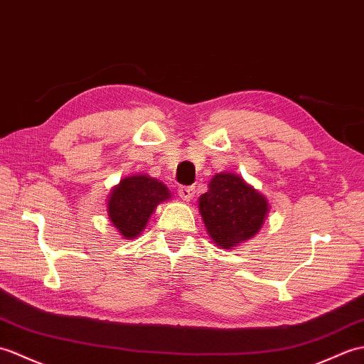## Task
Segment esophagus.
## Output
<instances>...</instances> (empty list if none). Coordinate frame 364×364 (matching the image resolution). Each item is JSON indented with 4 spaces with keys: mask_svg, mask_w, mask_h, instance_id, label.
<instances>
[{
    "mask_svg": "<svg viewBox=\"0 0 364 364\" xmlns=\"http://www.w3.org/2000/svg\"><path fill=\"white\" fill-rule=\"evenodd\" d=\"M195 187H181L179 188V196L181 199H183L185 203H190V200L193 199V196H195Z\"/></svg>",
    "mask_w": 364,
    "mask_h": 364,
    "instance_id": "1",
    "label": "esophagus"
}]
</instances>
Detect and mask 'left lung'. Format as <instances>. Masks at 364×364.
Returning a JSON list of instances; mask_svg holds the SVG:
<instances>
[{
    "instance_id": "8db88e82",
    "label": "left lung",
    "mask_w": 364,
    "mask_h": 364,
    "mask_svg": "<svg viewBox=\"0 0 364 364\" xmlns=\"http://www.w3.org/2000/svg\"><path fill=\"white\" fill-rule=\"evenodd\" d=\"M269 203L243 177L218 173L208 190L198 199V210L205 230L221 249H235L254 238L269 213Z\"/></svg>"
}]
</instances>
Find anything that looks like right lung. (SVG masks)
I'll use <instances>...</instances> for the list:
<instances>
[{
	"mask_svg": "<svg viewBox=\"0 0 364 364\" xmlns=\"http://www.w3.org/2000/svg\"><path fill=\"white\" fill-rule=\"evenodd\" d=\"M171 199L164 182L148 174H134L121 179L107 198V216L124 240L136 238L146 228L159 204Z\"/></svg>",
	"mask_w": 364,
	"mask_h": 364,
	"instance_id": "right-lung-1",
	"label": "right lung"
}]
</instances>
